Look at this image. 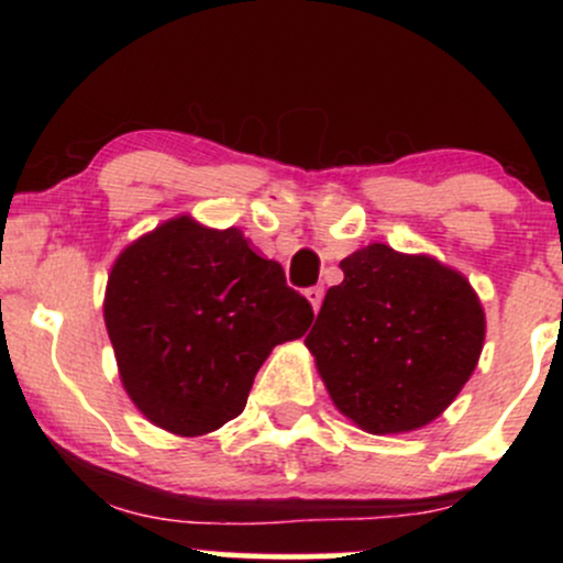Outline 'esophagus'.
Wrapping results in <instances>:
<instances>
[{"mask_svg": "<svg viewBox=\"0 0 563 563\" xmlns=\"http://www.w3.org/2000/svg\"><path fill=\"white\" fill-rule=\"evenodd\" d=\"M322 294H325V290H322V286H314V288H307V290H303V296H307V301L312 303L314 312H318V309H320V303H322Z\"/></svg>", "mask_w": 563, "mask_h": 563, "instance_id": "34e87169", "label": "esophagus"}]
</instances>
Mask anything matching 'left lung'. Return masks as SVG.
Wrapping results in <instances>:
<instances>
[{
	"mask_svg": "<svg viewBox=\"0 0 563 563\" xmlns=\"http://www.w3.org/2000/svg\"><path fill=\"white\" fill-rule=\"evenodd\" d=\"M303 344L335 410L367 434L437 421L476 371L487 333L468 277L429 254L371 243L339 264Z\"/></svg>",
	"mask_w": 563,
	"mask_h": 563,
	"instance_id": "obj_1",
	"label": "left lung"
}]
</instances>
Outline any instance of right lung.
I'll list each match as a JSON object with an SVG mask.
<instances>
[{
  "mask_svg": "<svg viewBox=\"0 0 563 563\" xmlns=\"http://www.w3.org/2000/svg\"><path fill=\"white\" fill-rule=\"evenodd\" d=\"M121 384L158 429L203 437L243 412L269 352L312 307L238 228L166 219L115 256L102 301Z\"/></svg>",
  "mask_w": 563,
  "mask_h": 563,
  "instance_id": "right-lung-1",
  "label": "right lung"
}]
</instances>
